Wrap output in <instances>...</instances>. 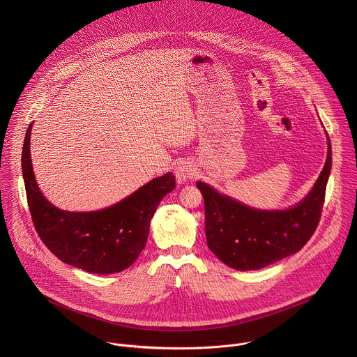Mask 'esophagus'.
Masks as SVG:
<instances>
[{
    "instance_id": "1",
    "label": "esophagus",
    "mask_w": 357,
    "mask_h": 357,
    "mask_svg": "<svg viewBox=\"0 0 357 357\" xmlns=\"http://www.w3.org/2000/svg\"><path fill=\"white\" fill-rule=\"evenodd\" d=\"M196 175V168L190 161H181L175 168V176L179 183L186 182L188 179H192Z\"/></svg>"
}]
</instances>
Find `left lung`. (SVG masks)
Masks as SVG:
<instances>
[{
  "mask_svg": "<svg viewBox=\"0 0 357 357\" xmlns=\"http://www.w3.org/2000/svg\"><path fill=\"white\" fill-rule=\"evenodd\" d=\"M331 168L328 137V157L317 183L307 197L287 211L252 209L205 182H196L205 200L208 247L222 263L240 271L260 270L298 252L321 220Z\"/></svg>",
  "mask_w": 357,
  "mask_h": 357,
  "instance_id": "1",
  "label": "left lung"
}]
</instances>
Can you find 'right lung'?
<instances>
[{"instance_id":"1","label":"right lung","mask_w":357,"mask_h":357,"mask_svg":"<svg viewBox=\"0 0 357 357\" xmlns=\"http://www.w3.org/2000/svg\"><path fill=\"white\" fill-rule=\"evenodd\" d=\"M29 124L22 148V175L35 230L55 256L93 274L128 268L144 250L149 223L162 197L175 189L168 172L152 179L116 205L96 212H66L49 203L38 188L31 161Z\"/></svg>"}]
</instances>
